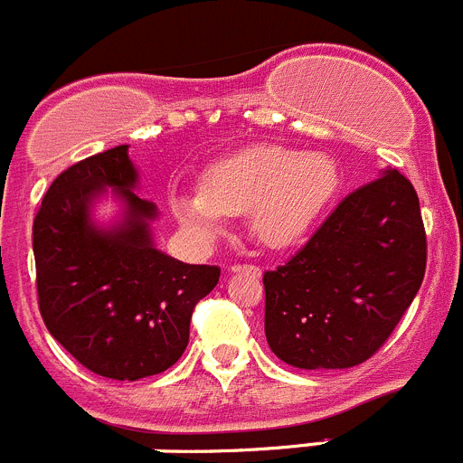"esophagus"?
Here are the masks:
<instances>
[{"label": "esophagus", "mask_w": 463, "mask_h": 463, "mask_svg": "<svg viewBox=\"0 0 463 463\" xmlns=\"http://www.w3.org/2000/svg\"><path fill=\"white\" fill-rule=\"evenodd\" d=\"M231 271H232V274H240V271H246V274L260 276V267H256V265H232Z\"/></svg>", "instance_id": "esophagus-1"}]
</instances>
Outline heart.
I'll return each instance as SVG.
<instances>
[{
  "label": "heart",
  "instance_id": "b5f03b06",
  "mask_svg": "<svg viewBox=\"0 0 463 463\" xmlns=\"http://www.w3.org/2000/svg\"><path fill=\"white\" fill-rule=\"evenodd\" d=\"M340 187L334 157L319 150L299 153L285 146H251L207 168L203 187L171 194V207L184 226L214 235L226 214L246 212L260 244L285 249L315 226Z\"/></svg>",
  "mask_w": 463,
  "mask_h": 463
}]
</instances>
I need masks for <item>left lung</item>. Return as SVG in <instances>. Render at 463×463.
<instances>
[{"label": "left lung", "instance_id": "8db88e82", "mask_svg": "<svg viewBox=\"0 0 463 463\" xmlns=\"http://www.w3.org/2000/svg\"><path fill=\"white\" fill-rule=\"evenodd\" d=\"M420 203L400 171L349 194L265 283L271 352L301 370L368 361L411 306L425 276Z\"/></svg>", "mask_w": 463, "mask_h": 463}]
</instances>
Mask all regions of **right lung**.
I'll return each instance as SVG.
<instances>
[{
  "mask_svg": "<svg viewBox=\"0 0 463 463\" xmlns=\"http://www.w3.org/2000/svg\"><path fill=\"white\" fill-rule=\"evenodd\" d=\"M128 146L59 175L33 219L43 322L54 340L100 377L137 382L168 370L189 343L194 306L214 290L219 267L187 265L155 246L157 205L137 194ZM107 191L119 219L100 227L92 207Z\"/></svg>",
  "mask_w": 463,
  "mask_h": 463,
  "instance_id": "add662e5",
  "label": "right lung"
}]
</instances>
